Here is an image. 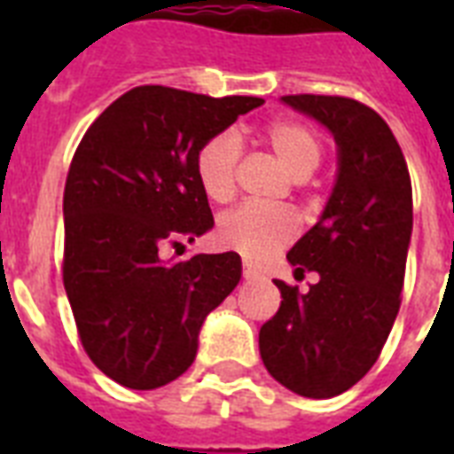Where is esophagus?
I'll return each instance as SVG.
<instances>
[{
	"mask_svg": "<svg viewBox=\"0 0 454 454\" xmlns=\"http://www.w3.org/2000/svg\"><path fill=\"white\" fill-rule=\"evenodd\" d=\"M242 276H245V280H254V278H259L262 273H259V269H256V266H252L249 262H245V266H242Z\"/></svg>",
	"mask_w": 454,
	"mask_h": 454,
	"instance_id": "34e87169",
	"label": "esophagus"
}]
</instances>
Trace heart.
<instances>
[{
    "label": "heart",
    "instance_id": "b5f03b06",
    "mask_svg": "<svg viewBox=\"0 0 454 454\" xmlns=\"http://www.w3.org/2000/svg\"><path fill=\"white\" fill-rule=\"evenodd\" d=\"M266 144L294 181H306L320 167L323 144L310 127L299 122L270 124ZM240 138L235 131H221L200 145L195 157V174L202 191L214 202H228L235 191V169L240 160ZM299 231L294 214L285 209L242 205L223 214L216 226V238L223 247L247 256L252 262H263L278 249L290 245Z\"/></svg>",
    "mask_w": 454,
    "mask_h": 454
}]
</instances>
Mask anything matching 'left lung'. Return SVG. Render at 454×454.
I'll list each match as a JSON object with an SVG mask.
<instances>
[{"instance_id":"obj_1","label":"left lung","mask_w":454,"mask_h":454,"mask_svg":"<svg viewBox=\"0 0 454 454\" xmlns=\"http://www.w3.org/2000/svg\"><path fill=\"white\" fill-rule=\"evenodd\" d=\"M337 144V176L316 226L287 252L294 276L276 280L280 309L259 332L266 370L303 398L348 391L380 358L401 309L412 235V185L401 145L372 108L341 96H283Z\"/></svg>"}]
</instances>
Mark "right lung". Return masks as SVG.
<instances>
[{"label": "right lung", "instance_id": "right-lung-1", "mask_svg": "<svg viewBox=\"0 0 454 454\" xmlns=\"http://www.w3.org/2000/svg\"><path fill=\"white\" fill-rule=\"evenodd\" d=\"M254 96L137 87L82 138L63 195V283L89 358L137 391L192 365L205 317L238 287L240 254L162 259V247L212 231L195 174L200 145L226 131Z\"/></svg>", "mask_w": 454, "mask_h": 454}]
</instances>
